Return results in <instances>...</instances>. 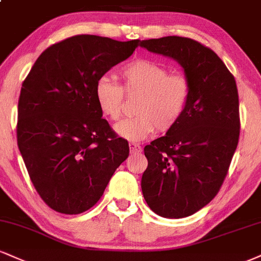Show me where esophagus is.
I'll list each match as a JSON object with an SVG mask.
<instances>
[{
    "label": "esophagus",
    "instance_id": "1",
    "mask_svg": "<svg viewBox=\"0 0 261 261\" xmlns=\"http://www.w3.org/2000/svg\"><path fill=\"white\" fill-rule=\"evenodd\" d=\"M128 147H130V152L133 153V154H139L141 150H142V148H141V146L139 143L130 142L128 143Z\"/></svg>",
    "mask_w": 261,
    "mask_h": 261
}]
</instances>
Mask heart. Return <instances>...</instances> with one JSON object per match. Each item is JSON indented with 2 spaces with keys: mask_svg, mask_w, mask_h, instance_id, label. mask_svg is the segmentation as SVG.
<instances>
[{
  "mask_svg": "<svg viewBox=\"0 0 261 261\" xmlns=\"http://www.w3.org/2000/svg\"><path fill=\"white\" fill-rule=\"evenodd\" d=\"M122 89L108 76L95 85V99L102 114L117 121L122 115L124 89L126 95H141L139 115L117 125L115 131L130 141H142L158 128L168 133L180 122L190 103L192 86L186 75L170 73L168 68L150 59L137 58L119 70Z\"/></svg>",
  "mask_w": 261,
  "mask_h": 261,
  "instance_id": "1",
  "label": "heart"
}]
</instances>
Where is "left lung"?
Returning <instances> with one entry per match:
<instances>
[{"instance_id":"obj_1","label":"left lung","mask_w":261,"mask_h":261,"mask_svg":"<svg viewBox=\"0 0 261 261\" xmlns=\"http://www.w3.org/2000/svg\"><path fill=\"white\" fill-rule=\"evenodd\" d=\"M141 46L177 61L192 86L180 122L144 147L148 166L141 180L155 214L186 218L214 198L228 172L241 128L236 80L220 57L196 40L166 36Z\"/></svg>"}]
</instances>
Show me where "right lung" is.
<instances>
[{
    "label": "right lung",
    "instance_id": "obj_1",
    "mask_svg": "<svg viewBox=\"0 0 261 261\" xmlns=\"http://www.w3.org/2000/svg\"><path fill=\"white\" fill-rule=\"evenodd\" d=\"M140 42L71 36L41 53L23 81L18 147L34 187L56 212L92 208L128 156L127 141L102 118L95 85Z\"/></svg>",
    "mask_w": 261,
    "mask_h": 261
}]
</instances>
